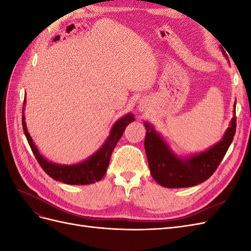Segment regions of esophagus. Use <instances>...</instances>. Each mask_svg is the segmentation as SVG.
Segmentation results:
<instances>
[{
  "mask_svg": "<svg viewBox=\"0 0 251 251\" xmlns=\"http://www.w3.org/2000/svg\"><path fill=\"white\" fill-rule=\"evenodd\" d=\"M139 111H143V105H140V107H139Z\"/></svg>",
  "mask_w": 251,
  "mask_h": 251,
  "instance_id": "esophagus-1",
  "label": "esophagus"
}]
</instances>
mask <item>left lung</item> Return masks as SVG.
I'll return each mask as SVG.
<instances>
[{
	"instance_id": "8db88e82",
	"label": "left lung",
	"mask_w": 251,
	"mask_h": 251,
	"mask_svg": "<svg viewBox=\"0 0 251 251\" xmlns=\"http://www.w3.org/2000/svg\"><path fill=\"white\" fill-rule=\"evenodd\" d=\"M147 134L144 149L151 177L163 187H191L206 181L215 173L233 140L237 126L235 102L233 117L222 139L211 148L188 157H180L172 150L155 127L144 123Z\"/></svg>"
}]
</instances>
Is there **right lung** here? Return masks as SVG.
<instances>
[{
  "mask_svg": "<svg viewBox=\"0 0 251 251\" xmlns=\"http://www.w3.org/2000/svg\"><path fill=\"white\" fill-rule=\"evenodd\" d=\"M25 103L26 98L24 100V105ZM24 110L25 108L23 107V130H24L27 141L30 148L32 150V153L34 154L37 162L40 163L45 173L52 179L71 185H86L95 183V182L100 181L103 178L105 173H107V169L110 162V157L112 155L113 150L116 147V143L121 138V136H123L126 126L133 123L135 120L134 115L131 113H128L126 115L119 118L116 123L113 125L110 131V135L108 136V138L105 139L102 146L98 149L92 156H90L88 159H86L85 161L75 164H58L48 161L47 159L40 153V151L37 150L31 136H30V134L27 131Z\"/></svg>",
  "mask_w": 251,
  "mask_h": 251,
  "instance_id": "1",
  "label": "right lung"
}]
</instances>
